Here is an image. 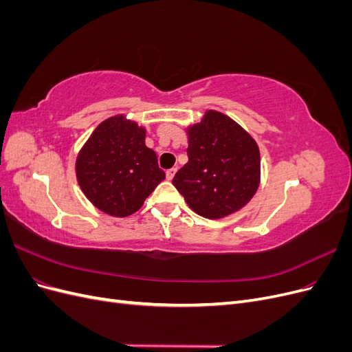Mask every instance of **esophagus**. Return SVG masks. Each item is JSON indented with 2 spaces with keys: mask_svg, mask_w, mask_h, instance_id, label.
<instances>
[{
  "mask_svg": "<svg viewBox=\"0 0 352 352\" xmlns=\"http://www.w3.org/2000/svg\"><path fill=\"white\" fill-rule=\"evenodd\" d=\"M175 173H176V168H175V167L168 168V170H166V177H167L168 180H172L173 176H175Z\"/></svg>",
  "mask_w": 352,
  "mask_h": 352,
  "instance_id": "obj_1",
  "label": "esophagus"
}]
</instances>
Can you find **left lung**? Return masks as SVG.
<instances>
[{"label":"left lung","mask_w":352,"mask_h":352,"mask_svg":"<svg viewBox=\"0 0 352 352\" xmlns=\"http://www.w3.org/2000/svg\"><path fill=\"white\" fill-rule=\"evenodd\" d=\"M188 163L177 170L173 185L197 214L226 217L257 192L258 145L230 117L208 110L188 127Z\"/></svg>","instance_id":"1"}]
</instances>
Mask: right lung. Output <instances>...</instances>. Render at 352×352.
I'll return each mask as SVG.
<instances>
[{
    "mask_svg": "<svg viewBox=\"0 0 352 352\" xmlns=\"http://www.w3.org/2000/svg\"><path fill=\"white\" fill-rule=\"evenodd\" d=\"M76 177L92 204L114 217L133 214L166 177L145 129L124 116L104 120L76 158Z\"/></svg>",
    "mask_w": 352,
    "mask_h": 352,
    "instance_id": "add662e5",
    "label": "right lung"
}]
</instances>
